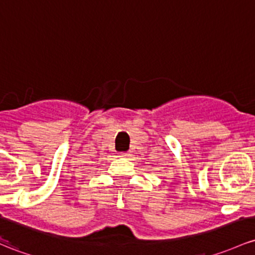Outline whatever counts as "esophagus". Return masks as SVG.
Returning a JSON list of instances; mask_svg holds the SVG:
<instances>
[{
    "mask_svg": "<svg viewBox=\"0 0 255 255\" xmlns=\"http://www.w3.org/2000/svg\"><path fill=\"white\" fill-rule=\"evenodd\" d=\"M129 155H130V154H129V152H128V151H127V152H120L119 156H120V157H126V156H129Z\"/></svg>",
    "mask_w": 255,
    "mask_h": 255,
    "instance_id": "34e87169",
    "label": "esophagus"
}]
</instances>
